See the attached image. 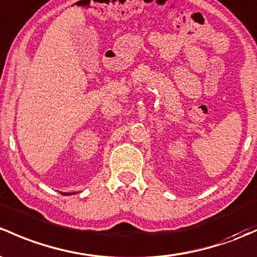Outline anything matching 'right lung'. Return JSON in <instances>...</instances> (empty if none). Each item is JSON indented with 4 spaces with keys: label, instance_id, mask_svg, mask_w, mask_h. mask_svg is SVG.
Instances as JSON below:
<instances>
[{
    "label": "right lung",
    "instance_id": "add662e5",
    "mask_svg": "<svg viewBox=\"0 0 257 257\" xmlns=\"http://www.w3.org/2000/svg\"><path fill=\"white\" fill-rule=\"evenodd\" d=\"M61 194H64V196H69V194H75V193H66V192H61Z\"/></svg>",
    "mask_w": 257,
    "mask_h": 257
}]
</instances>
